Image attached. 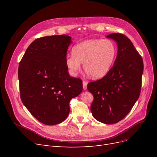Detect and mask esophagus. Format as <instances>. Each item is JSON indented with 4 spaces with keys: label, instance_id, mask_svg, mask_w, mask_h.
I'll return each mask as SVG.
<instances>
[{
    "label": "esophagus",
    "instance_id": "34e87169",
    "mask_svg": "<svg viewBox=\"0 0 157 157\" xmlns=\"http://www.w3.org/2000/svg\"><path fill=\"white\" fill-rule=\"evenodd\" d=\"M87 84H88V83L86 81H83L82 82V86H83V89L84 90H86L87 89Z\"/></svg>",
    "mask_w": 157,
    "mask_h": 157
}]
</instances>
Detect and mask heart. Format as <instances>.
<instances>
[{
	"label": "heart",
	"mask_w": 157,
	"mask_h": 157,
	"mask_svg": "<svg viewBox=\"0 0 157 157\" xmlns=\"http://www.w3.org/2000/svg\"><path fill=\"white\" fill-rule=\"evenodd\" d=\"M72 54L65 58V65L71 75H75L83 63L87 74L98 79L105 77L112 68L117 56V47L109 39H88L76 44Z\"/></svg>",
	"instance_id": "heart-1"
}]
</instances>
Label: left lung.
Masks as SVG:
<instances>
[{
  "instance_id": "left-lung-1",
  "label": "left lung",
  "mask_w": 157,
  "mask_h": 157,
  "mask_svg": "<svg viewBox=\"0 0 157 157\" xmlns=\"http://www.w3.org/2000/svg\"><path fill=\"white\" fill-rule=\"evenodd\" d=\"M106 37L117 42L115 63L105 77L89 82L87 88L94 96L90 111L95 119L112 124L123 119L138 99L144 62L127 36L112 33Z\"/></svg>"
}]
</instances>
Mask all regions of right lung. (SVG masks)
Returning a JSON list of instances; mask_svg holds the SVG:
<instances>
[{"instance_id":"right-lung-1","label":"right lung","mask_w":157,"mask_h":157,"mask_svg":"<svg viewBox=\"0 0 157 157\" xmlns=\"http://www.w3.org/2000/svg\"><path fill=\"white\" fill-rule=\"evenodd\" d=\"M71 37L39 38L26 50L18 67L20 97L31 115L46 125L64 121L69 101L82 91V81L70 77L65 58Z\"/></svg>"}]
</instances>
